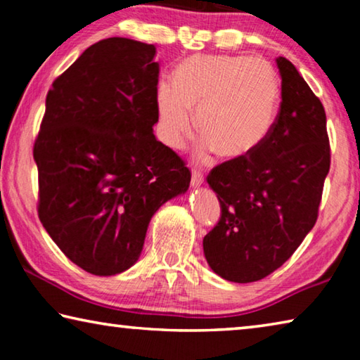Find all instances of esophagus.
I'll list each match as a JSON object with an SVG mask.
<instances>
[{"instance_id":"obj_1","label":"esophagus","mask_w":360,"mask_h":360,"mask_svg":"<svg viewBox=\"0 0 360 360\" xmlns=\"http://www.w3.org/2000/svg\"><path fill=\"white\" fill-rule=\"evenodd\" d=\"M202 184H203V173H202V169L193 168L192 169V186L193 187H198V186H202Z\"/></svg>"}]
</instances>
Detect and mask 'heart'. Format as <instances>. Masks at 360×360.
<instances>
[{
  "label": "heart",
  "mask_w": 360,
  "mask_h": 360,
  "mask_svg": "<svg viewBox=\"0 0 360 360\" xmlns=\"http://www.w3.org/2000/svg\"><path fill=\"white\" fill-rule=\"evenodd\" d=\"M279 81L273 66L245 56H193L179 63L173 84L158 85L157 133L179 149L193 133V115L205 138L203 150L246 155L265 141L275 124Z\"/></svg>",
  "instance_id": "obj_1"
}]
</instances>
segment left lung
<instances>
[{
  "label": "left lung",
  "instance_id": "left-lung-1",
  "mask_svg": "<svg viewBox=\"0 0 360 360\" xmlns=\"http://www.w3.org/2000/svg\"><path fill=\"white\" fill-rule=\"evenodd\" d=\"M281 105L257 149L210 172L221 219L203 238L212 271L254 283L278 270L318 221L330 144L321 100L288 58H276Z\"/></svg>",
  "mask_w": 360,
  "mask_h": 360
}]
</instances>
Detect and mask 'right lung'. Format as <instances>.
<instances>
[{
  "mask_svg": "<svg viewBox=\"0 0 360 360\" xmlns=\"http://www.w3.org/2000/svg\"><path fill=\"white\" fill-rule=\"evenodd\" d=\"M155 46L108 38L52 82L34 139L38 216L72 264L125 271L150 217L191 184V169L157 141Z\"/></svg>",
  "mask_w": 360,
  "mask_h": 360,
  "instance_id": "obj_1",
  "label": "right lung"
}]
</instances>
